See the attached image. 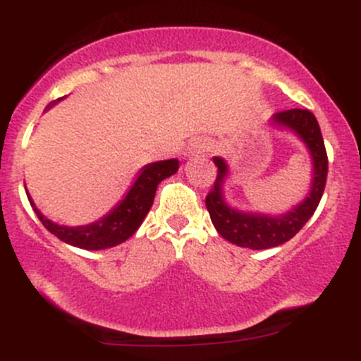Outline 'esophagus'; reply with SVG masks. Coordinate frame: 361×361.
<instances>
[{
    "instance_id": "34e87169",
    "label": "esophagus",
    "mask_w": 361,
    "mask_h": 361,
    "mask_svg": "<svg viewBox=\"0 0 361 361\" xmlns=\"http://www.w3.org/2000/svg\"><path fill=\"white\" fill-rule=\"evenodd\" d=\"M204 145H194V152H201V150H204Z\"/></svg>"
}]
</instances>
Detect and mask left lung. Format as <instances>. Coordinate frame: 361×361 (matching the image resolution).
<instances>
[{
  "mask_svg": "<svg viewBox=\"0 0 361 361\" xmlns=\"http://www.w3.org/2000/svg\"><path fill=\"white\" fill-rule=\"evenodd\" d=\"M271 126L290 129L300 137L307 147L312 160V181L309 195L292 211L279 216L262 213H246L228 206L224 199V181L228 174V166L224 159L214 157L213 162L218 167L216 180L213 188L206 195V207L209 211L214 228L224 239L232 245L250 250H267L290 241L314 214L316 207L322 201L329 173V157L325 143L316 116L309 110H285L272 116Z\"/></svg>",
  "mask_w": 361,
  "mask_h": 361,
  "instance_id": "1",
  "label": "left lung"
}]
</instances>
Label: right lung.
<instances>
[{"label":"right lung","mask_w":361,"mask_h":361,"mask_svg":"<svg viewBox=\"0 0 361 361\" xmlns=\"http://www.w3.org/2000/svg\"><path fill=\"white\" fill-rule=\"evenodd\" d=\"M178 167H180V162L176 159L159 160V162L145 166L133 187L126 194V197L116 204L110 213L104 214L101 220L94 221V224L80 225V227H66V225L54 224L39 213L29 195L27 199L31 206L35 207L36 216L39 218L43 227L52 232L54 235H57L61 241L82 250H106L127 241L140 228L145 216L150 211L152 204H154L159 183L166 178L173 176Z\"/></svg>","instance_id":"right-lung-1"}]
</instances>
